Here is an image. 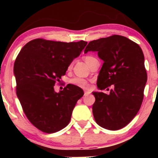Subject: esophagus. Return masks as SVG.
<instances>
[{"label":"esophagus","instance_id":"1","mask_svg":"<svg viewBox=\"0 0 158 158\" xmlns=\"http://www.w3.org/2000/svg\"><path fill=\"white\" fill-rule=\"evenodd\" d=\"M90 94V91H88V90H85V93H84V95H85V96L89 95Z\"/></svg>","mask_w":158,"mask_h":158}]
</instances>
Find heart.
I'll return each instance as SVG.
<instances>
[{
    "label": "heart",
    "instance_id": "heart-1",
    "mask_svg": "<svg viewBox=\"0 0 158 158\" xmlns=\"http://www.w3.org/2000/svg\"><path fill=\"white\" fill-rule=\"evenodd\" d=\"M94 57L90 56H86L85 57V62L88 64V62L92 59H94ZM70 83L71 85H75V86L79 87V88H83V89H88L89 88V83L86 79H83L81 77H74L73 79H71L70 80Z\"/></svg>",
    "mask_w": 158,
    "mask_h": 158
}]
</instances>
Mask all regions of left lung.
Returning a JSON list of instances; mask_svg holds the SVG:
<instances>
[{
    "mask_svg": "<svg viewBox=\"0 0 158 158\" xmlns=\"http://www.w3.org/2000/svg\"><path fill=\"white\" fill-rule=\"evenodd\" d=\"M88 51H97L104 61L98 76V88L114 87L108 95L93 92L96 123L108 130L121 129L137 115L143 100L147 73L142 49L128 38L113 35L90 41L84 52Z\"/></svg>",
    "mask_w": 158,
    "mask_h": 158,
    "instance_id": "8db88e82",
    "label": "left lung"
}]
</instances>
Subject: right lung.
I'll return each mask as SVG.
<instances>
[{
	"label": "right lung",
	"mask_w": 158,
	"mask_h": 158,
	"mask_svg": "<svg viewBox=\"0 0 158 158\" xmlns=\"http://www.w3.org/2000/svg\"><path fill=\"white\" fill-rule=\"evenodd\" d=\"M87 43L36 39L25 44L16 58V94L27 119L40 131L55 133L70 123L74 107L84 92L71 84L59 93L53 87Z\"/></svg>",
	"instance_id": "obj_1"
}]
</instances>
